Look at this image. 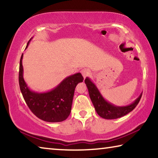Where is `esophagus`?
<instances>
[{"instance_id": "34e87169", "label": "esophagus", "mask_w": 158, "mask_h": 158, "mask_svg": "<svg viewBox=\"0 0 158 158\" xmlns=\"http://www.w3.org/2000/svg\"><path fill=\"white\" fill-rule=\"evenodd\" d=\"M81 73L82 76L84 77V79H85V77L90 75V71L88 69H83L81 70Z\"/></svg>"}]
</instances>
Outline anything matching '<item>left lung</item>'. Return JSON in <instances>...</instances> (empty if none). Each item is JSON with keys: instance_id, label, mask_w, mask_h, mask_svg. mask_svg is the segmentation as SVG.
<instances>
[{"instance_id": "obj_1", "label": "left lung", "mask_w": 158, "mask_h": 158, "mask_svg": "<svg viewBox=\"0 0 158 158\" xmlns=\"http://www.w3.org/2000/svg\"><path fill=\"white\" fill-rule=\"evenodd\" d=\"M85 84H86L90 98L96 112L100 117L105 119H116L125 116L137 106L142 95V93H141L140 95L129 105L118 106L109 102L102 97L97 86L89 77L85 78Z\"/></svg>"}]
</instances>
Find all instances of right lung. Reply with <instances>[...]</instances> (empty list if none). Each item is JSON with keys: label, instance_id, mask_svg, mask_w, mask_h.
I'll return each instance as SVG.
<instances>
[{"label": "right lung", "instance_id": "right-lung-1", "mask_svg": "<svg viewBox=\"0 0 158 158\" xmlns=\"http://www.w3.org/2000/svg\"><path fill=\"white\" fill-rule=\"evenodd\" d=\"M28 42L27 48L29 42ZM21 55L19 73V83L23 99L31 111L42 121L57 123L65 121L71 112L74 90L83 81L81 73H76L64 79L54 89L47 92L37 93L31 90L23 79Z\"/></svg>", "mask_w": 158, "mask_h": 158}]
</instances>
